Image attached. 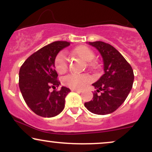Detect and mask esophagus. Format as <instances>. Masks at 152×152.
<instances>
[{"instance_id":"obj_1","label":"esophagus","mask_w":152,"mask_h":152,"mask_svg":"<svg viewBox=\"0 0 152 152\" xmlns=\"http://www.w3.org/2000/svg\"><path fill=\"white\" fill-rule=\"evenodd\" d=\"M72 91H76V92H82V90L81 89H76V88H72L71 89Z\"/></svg>"}]
</instances>
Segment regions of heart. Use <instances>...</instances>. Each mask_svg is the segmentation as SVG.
Wrapping results in <instances>:
<instances>
[{
    "label": "heart",
    "mask_w": 152,
    "mask_h": 152,
    "mask_svg": "<svg viewBox=\"0 0 152 152\" xmlns=\"http://www.w3.org/2000/svg\"><path fill=\"white\" fill-rule=\"evenodd\" d=\"M73 54L86 62H88V66L91 69H97L98 65L96 63L91 61L95 57L94 52L86 46H79L73 50ZM54 67L58 74H64L68 69V59L65 53L63 52L57 54L54 61ZM91 79L90 76L85 74H69L63 78V83L66 86L71 88L81 89L89 83Z\"/></svg>",
    "instance_id": "b5f03b06"
}]
</instances>
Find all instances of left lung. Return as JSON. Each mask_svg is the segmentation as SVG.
I'll list each match as a JSON object with an SVG mask.
<instances>
[{
  "instance_id": "1",
  "label": "left lung",
  "mask_w": 152,
  "mask_h": 152,
  "mask_svg": "<svg viewBox=\"0 0 152 152\" xmlns=\"http://www.w3.org/2000/svg\"><path fill=\"white\" fill-rule=\"evenodd\" d=\"M100 52L104 61V74L93 83L96 88L90 102L84 104L95 114L106 115L114 112L128 96L134 79L132 66L111 45L103 42H88ZM99 92L101 94L99 95Z\"/></svg>"
}]
</instances>
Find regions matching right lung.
<instances>
[{
    "mask_svg": "<svg viewBox=\"0 0 152 152\" xmlns=\"http://www.w3.org/2000/svg\"><path fill=\"white\" fill-rule=\"evenodd\" d=\"M67 41H54L31 55L19 71V87L28 107L42 117H53L65 106V98L71 91L66 87L50 92L58 87L60 81L54 69V61L58 52L69 46Z\"/></svg>",
    "mask_w": 152,
    "mask_h": 152,
    "instance_id": "obj_1",
    "label": "right lung"
}]
</instances>
